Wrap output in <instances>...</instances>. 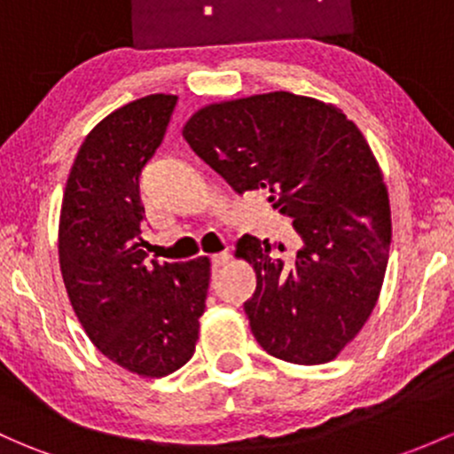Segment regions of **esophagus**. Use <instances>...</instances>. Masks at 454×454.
<instances>
[{"label":"esophagus","mask_w":454,"mask_h":454,"mask_svg":"<svg viewBox=\"0 0 454 454\" xmlns=\"http://www.w3.org/2000/svg\"><path fill=\"white\" fill-rule=\"evenodd\" d=\"M228 259H231V254H228V252H217V254H213V259H211L213 271L222 270V267L228 263Z\"/></svg>","instance_id":"esophagus-1"}]
</instances>
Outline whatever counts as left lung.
Returning a JSON list of instances; mask_svg holds the SVG:
<instances>
[{
    "label": "left lung",
    "mask_w": 454,
    "mask_h": 454,
    "mask_svg": "<svg viewBox=\"0 0 454 454\" xmlns=\"http://www.w3.org/2000/svg\"><path fill=\"white\" fill-rule=\"evenodd\" d=\"M183 137L237 193L267 198L298 235L287 261L256 237L237 241L235 254L256 271L243 304L252 335L287 364L335 359L374 311L389 259V195L365 137L341 108L289 90L208 104Z\"/></svg>",
    "instance_id": "left-lung-1"
}]
</instances>
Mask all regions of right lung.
Returning <instances> with one entry per match:
<instances>
[{"label": "right lung", "instance_id": "right-lung-1", "mask_svg": "<svg viewBox=\"0 0 454 454\" xmlns=\"http://www.w3.org/2000/svg\"><path fill=\"white\" fill-rule=\"evenodd\" d=\"M176 95L154 93L104 117L80 145L63 193L59 261L75 317L99 352L145 379L193 356L211 261H147L139 176L163 141Z\"/></svg>", "mask_w": 454, "mask_h": 454}]
</instances>
